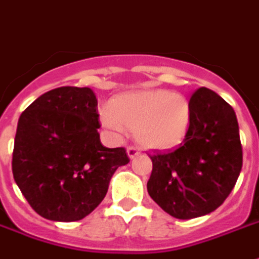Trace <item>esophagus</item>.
<instances>
[{
    "instance_id": "esophagus-1",
    "label": "esophagus",
    "mask_w": 259,
    "mask_h": 259,
    "mask_svg": "<svg viewBox=\"0 0 259 259\" xmlns=\"http://www.w3.org/2000/svg\"><path fill=\"white\" fill-rule=\"evenodd\" d=\"M139 154H140L139 148H136V147H127V157H129L130 159H133L135 157H137Z\"/></svg>"
}]
</instances>
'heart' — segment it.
<instances>
[{
  "instance_id": "1",
  "label": "heart",
  "mask_w": 259,
  "mask_h": 259,
  "mask_svg": "<svg viewBox=\"0 0 259 259\" xmlns=\"http://www.w3.org/2000/svg\"><path fill=\"white\" fill-rule=\"evenodd\" d=\"M102 124L115 133L135 130L140 146L168 150L178 146L190 124V104L169 90H146L116 97L101 115Z\"/></svg>"
}]
</instances>
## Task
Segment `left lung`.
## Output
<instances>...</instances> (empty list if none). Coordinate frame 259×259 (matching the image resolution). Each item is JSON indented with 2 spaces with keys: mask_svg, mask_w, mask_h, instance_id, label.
I'll list each match as a JSON object with an SVG mask.
<instances>
[{
  "mask_svg": "<svg viewBox=\"0 0 259 259\" xmlns=\"http://www.w3.org/2000/svg\"><path fill=\"white\" fill-rule=\"evenodd\" d=\"M190 124L176 150L152 154L147 190L178 219L215 211L237 182L243 150L233 108L215 91L201 87L190 98Z\"/></svg>",
  "mask_w": 259,
  "mask_h": 259,
  "instance_id": "left-lung-1",
  "label": "left lung"
}]
</instances>
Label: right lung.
<instances>
[{"label": "right lung", "instance_id": "obj_1", "mask_svg": "<svg viewBox=\"0 0 259 259\" xmlns=\"http://www.w3.org/2000/svg\"><path fill=\"white\" fill-rule=\"evenodd\" d=\"M97 98L89 87H58L22 112L15 136L12 174L40 217L74 222L107 194L115 170L129 163L123 147L100 140Z\"/></svg>", "mask_w": 259, "mask_h": 259}]
</instances>
